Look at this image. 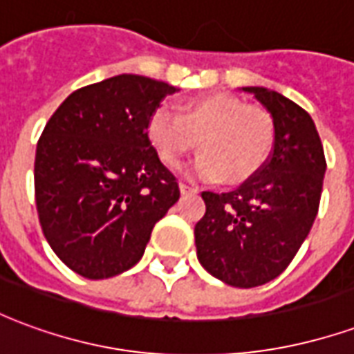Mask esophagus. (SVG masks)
<instances>
[{"instance_id": "esophagus-1", "label": "esophagus", "mask_w": 354, "mask_h": 354, "mask_svg": "<svg viewBox=\"0 0 354 354\" xmlns=\"http://www.w3.org/2000/svg\"><path fill=\"white\" fill-rule=\"evenodd\" d=\"M180 192L182 193H197V187L195 185L184 184V182H180Z\"/></svg>"}]
</instances>
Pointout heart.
Listing matches in <instances>:
<instances>
[{
  "mask_svg": "<svg viewBox=\"0 0 354 354\" xmlns=\"http://www.w3.org/2000/svg\"><path fill=\"white\" fill-rule=\"evenodd\" d=\"M146 136L167 167H178L199 140L203 153L193 161V174L208 182L241 184L269 159L274 123L266 109L216 93L185 104L182 113L169 102L155 106L147 115Z\"/></svg>",
  "mask_w": 354,
  "mask_h": 354,
  "instance_id": "obj_1",
  "label": "heart"
}]
</instances>
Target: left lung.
<instances>
[{
    "label": "left lung",
    "instance_id": "1",
    "mask_svg": "<svg viewBox=\"0 0 354 354\" xmlns=\"http://www.w3.org/2000/svg\"><path fill=\"white\" fill-rule=\"evenodd\" d=\"M271 113L274 146L235 192H203L195 225L201 266L230 286L254 288L288 267L317 218L326 159L311 115L263 87H243Z\"/></svg>",
    "mask_w": 354,
    "mask_h": 354
}]
</instances>
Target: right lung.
Instances as JSON below:
<instances>
[{"instance_id": "right-lung-1", "label": "right lung", "mask_w": 354, "mask_h": 354, "mask_svg": "<svg viewBox=\"0 0 354 354\" xmlns=\"http://www.w3.org/2000/svg\"><path fill=\"white\" fill-rule=\"evenodd\" d=\"M176 88L123 73L77 88L45 124L34 165L43 235L85 279L136 266L153 225L180 199L176 176L146 136L155 106Z\"/></svg>"}]
</instances>
